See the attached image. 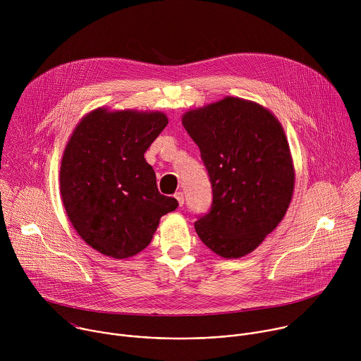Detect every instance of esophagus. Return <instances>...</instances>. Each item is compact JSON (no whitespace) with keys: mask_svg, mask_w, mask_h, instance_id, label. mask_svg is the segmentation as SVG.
<instances>
[{"mask_svg":"<svg viewBox=\"0 0 361 361\" xmlns=\"http://www.w3.org/2000/svg\"><path fill=\"white\" fill-rule=\"evenodd\" d=\"M174 197H176V200L178 201V205H180V207H183V205H184V194H183L181 191H178V192H176V194H174Z\"/></svg>","mask_w":361,"mask_h":361,"instance_id":"34e87169","label":"esophagus"}]
</instances>
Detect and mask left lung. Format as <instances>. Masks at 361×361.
<instances>
[{
    "label": "left lung",
    "mask_w": 361,
    "mask_h": 361,
    "mask_svg": "<svg viewBox=\"0 0 361 361\" xmlns=\"http://www.w3.org/2000/svg\"><path fill=\"white\" fill-rule=\"evenodd\" d=\"M198 145L213 202L194 223L201 241L224 259L260 245L283 220L294 188V169L279 120L255 102L224 99L184 114Z\"/></svg>",
    "instance_id": "1"
}]
</instances>
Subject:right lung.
Returning <instances> with one entry per match:
<instances>
[{
  "mask_svg": "<svg viewBox=\"0 0 361 361\" xmlns=\"http://www.w3.org/2000/svg\"><path fill=\"white\" fill-rule=\"evenodd\" d=\"M169 124L163 113L98 109L75 127L61 160L60 190L80 237L101 254L144 250L178 201L160 194L144 152Z\"/></svg>",
  "mask_w": 361,
  "mask_h": 361,
  "instance_id": "obj_1",
  "label": "right lung"
}]
</instances>
